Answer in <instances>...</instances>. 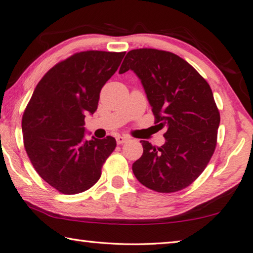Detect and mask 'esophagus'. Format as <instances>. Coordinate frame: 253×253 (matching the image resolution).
<instances>
[{"label":"esophagus","instance_id":"1","mask_svg":"<svg viewBox=\"0 0 253 253\" xmlns=\"http://www.w3.org/2000/svg\"><path fill=\"white\" fill-rule=\"evenodd\" d=\"M128 139H129V137H127V136H117V137H116V142H117V144H119V145H122V144H124V143L128 142Z\"/></svg>","mask_w":253,"mask_h":253}]
</instances>
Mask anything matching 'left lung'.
I'll return each instance as SVG.
<instances>
[{
  "mask_svg": "<svg viewBox=\"0 0 253 253\" xmlns=\"http://www.w3.org/2000/svg\"><path fill=\"white\" fill-rule=\"evenodd\" d=\"M128 70L142 83L155 123L168 127L161 147L140 140L144 152L132 172L153 191L183 190L207 168L216 146L220 114L211 88L190 63L168 51L131 50L119 74Z\"/></svg>",
  "mask_w": 253,
  "mask_h": 253,
  "instance_id": "1",
  "label": "left lung"
}]
</instances>
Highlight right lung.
<instances>
[{
  "mask_svg": "<svg viewBox=\"0 0 253 253\" xmlns=\"http://www.w3.org/2000/svg\"><path fill=\"white\" fill-rule=\"evenodd\" d=\"M125 52L84 51L59 62L34 89L22 118L23 142L38 174L63 194L90 188L116 147L107 136L84 138V117L97 110L104 84Z\"/></svg>",
  "mask_w": 253,
  "mask_h": 253,
  "instance_id": "obj_1",
  "label": "right lung"
}]
</instances>
